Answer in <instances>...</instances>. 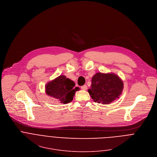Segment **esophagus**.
I'll list each match as a JSON object with an SVG mask.
<instances>
[{
    "label": "esophagus",
    "mask_w": 157,
    "mask_h": 157,
    "mask_svg": "<svg viewBox=\"0 0 157 157\" xmlns=\"http://www.w3.org/2000/svg\"><path fill=\"white\" fill-rule=\"evenodd\" d=\"M81 89H82V90H87V86H86V85H84V86H82L81 87Z\"/></svg>",
    "instance_id": "34e87169"
}]
</instances>
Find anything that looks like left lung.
Here are the masks:
<instances>
[{
  "instance_id": "8db88e82",
  "label": "left lung",
  "mask_w": 157,
  "mask_h": 157,
  "mask_svg": "<svg viewBox=\"0 0 157 157\" xmlns=\"http://www.w3.org/2000/svg\"><path fill=\"white\" fill-rule=\"evenodd\" d=\"M88 92L95 102L109 104L118 98L123 89V82L113 73H96L92 78Z\"/></svg>"
}]
</instances>
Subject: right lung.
Here are the masks:
<instances>
[{
  "mask_svg": "<svg viewBox=\"0 0 157 157\" xmlns=\"http://www.w3.org/2000/svg\"><path fill=\"white\" fill-rule=\"evenodd\" d=\"M75 86L73 81L61 75L47 84L45 92L60 103H68L72 101L75 92L79 89Z\"/></svg>",
  "mask_w": 157,
  "mask_h": 157,
  "instance_id": "right-lung-1",
  "label": "right lung"
}]
</instances>
